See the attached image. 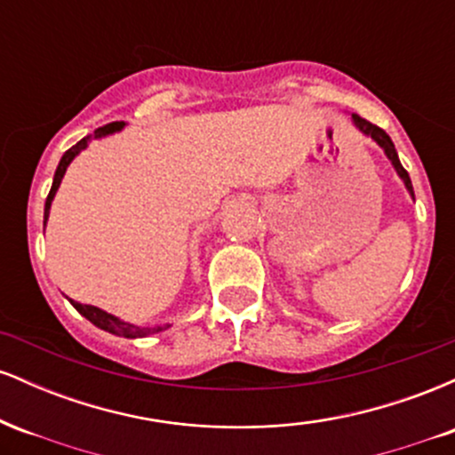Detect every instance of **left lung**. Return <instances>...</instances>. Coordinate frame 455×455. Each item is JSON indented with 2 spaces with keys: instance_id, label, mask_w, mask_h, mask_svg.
<instances>
[{
  "instance_id": "left-lung-1",
  "label": "left lung",
  "mask_w": 455,
  "mask_h": 455,
  "mask_svg": "<svg viewBox=\"0 0 455 455\" xmlns=\"http://www.w3.org/2000/svg\"><path fill=\"white\" fill-rule=\"evenodd\" d=\"M351 119H353V124H355V126H357L359 130H362V132L365 134V137H370V139H372L374 143H377L379 148L385 151V156H387V158L391 160V164H394L395 173H398V175H400V180L404 181V186H406V190H409V195H411L412 198H415V192H412V184H411V177H409V173H406V171H404V166L400 164L398 151H395L394 143H391L389 134L385 132L383 128L374 126V124H370L368 119L359 117V115H355V113L351 115Z\"/></svg>"
}]
</instances>
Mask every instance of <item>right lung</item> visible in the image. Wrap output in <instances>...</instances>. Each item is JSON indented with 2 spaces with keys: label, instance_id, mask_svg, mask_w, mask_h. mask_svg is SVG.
<instances>
[{
  "label": "right lung",
  "instance_id": "right-lung-1",
  "mask_svg": "<svg viewBox=\"0 0 455 455\" xmlns=\"http://www.w3.org/2000/svg\"><path fill=\"white\" fill-rule=\"evenodd\" d=\"M124 126H126V124H124V122H113V124H107V126H102V128L93 130V134H87L85 139L78 140L76 145H72V148L68 149L64 156H61L60 164H57L55 177H53V186H51V192H49V196H46V203H44V227H46V220H49L51 203H53L57 188H60L61 180H64V173H66L68 164H70V162L75 160L76 156L81 154V151L87 148V145H90V140H93V139H102V137H108V134H113V132H119V130H122ZM70 304L75 306L76 310L81 312V315L87 318V321H92L93 325H96V327H100V329H104V331L115 333V336H122V338H145V336H151V333H158V331H162V329L169 327V325L139 327V325H132V323L122 321V318H117V316H113V315H108V312H104V310H100V307H96V306L78 304V301H75V299H70Z\"/></svg>",
  "mask_w": 455,
  "mask_h": 455
}]
</instances>
